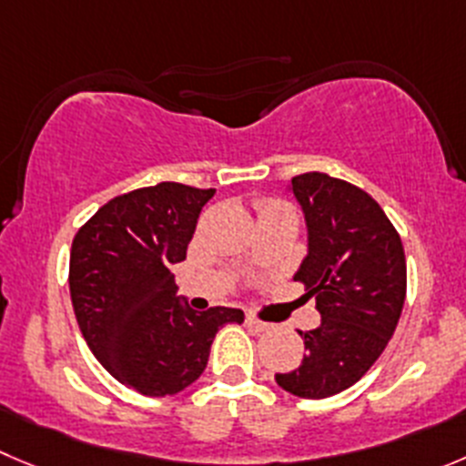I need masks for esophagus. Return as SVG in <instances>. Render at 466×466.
<instances>
[{"mask_svg":"<svg viewBox=\"0 0 466 466\" xmlns=\"http://www.w3.org/2000/svg\"><path fill=\"white\" fill-rule=\"evenodd\" d=\"M247 327H249V329H254V331H268L269 327V322H263V320H258V318H254V316H247Z\"/></svg>","mask_w":466,"mask_h":466,"instance_id":"esophagus-1","label":"esophagus"}]
</instances>
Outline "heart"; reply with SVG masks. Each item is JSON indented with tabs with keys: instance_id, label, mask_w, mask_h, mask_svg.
<instances>
[{
	"instance_id": "heart-1",
	"label": "heart",
	"mask_w": 466,
	"mask_h": 466,
	"mask_svg": "<svg viewBox=\"0 0 466 466\" xmlns=\"http://www.w3.org/2000/svg\"><path fill=\"white\" fill-rule=\"evenodd\" d=\"M269 210H286V206L279 201H263L260 203V212H269Z\"/></svg>"
}]
</instances>
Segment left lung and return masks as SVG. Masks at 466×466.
Returning a JSON list of instances; mask_svg holds the SVG:
<instances>
[{"label":"left lung","instance_id":"1","mask_svg":"<svg viewBox=\"0 0 466 466\" xmlns=\"http://www.w3.org/2000/svg\"><path fill=\"white\" fill-rule=\"evenodd\" d=\"M292 194L309 226V256L295 274L322 322L304 339L302 363L274 380L299 398H329L369 373L400 320L407 263L398 230L380 203L320 171L295 176Z\"/></svg>","mask_w":466,"mask_h":466}]
</instances>
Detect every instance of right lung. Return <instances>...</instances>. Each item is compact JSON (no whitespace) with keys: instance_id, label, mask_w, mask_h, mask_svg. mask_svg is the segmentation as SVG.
<instances>
[{"instance_id":"obj_1","label":"right lung","mask_w":466,"mask_h":466,"mask_svg":"<svg viewBox=\"0 0 466 466\" xmlns=\"http://www.w3.org/2000/svg\"><path fill=\"white\" fill-rule=\"evenodd\" d=\"M215 189L157 183L114 197L73 240L70 299L79 331L109 375L144 396H174L201 378L217 331L240 309L197 313L178 302L171 268L187 256Z\"/></svg>"}]
</instances>
